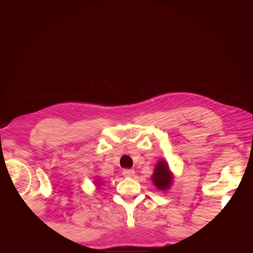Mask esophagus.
<instances>
[{
	"instance_id": "esophagus-1",
	"label": "esophagus",
	"mask_w": 253,
	"mask_h": 253,
	"mask_svg": "<svg viewBox=\"0 0 253 253\" xmlns=\"http://www.w3.org/2000/svg\"><path fill=\"white\" fill-rule=\"evenodd\" d=\"M134 174H135V171L132 169H125L122 171V175L126 176V177H132V176H134Z\"/></svg>"
}]
</instances>
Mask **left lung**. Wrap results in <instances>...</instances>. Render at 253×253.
Returning <instances> with one entry per match:
<instances>
[{"label": "left lung", "instance_id": "1", "mask_svg": "<svg viewBox=\"0 0 253 253\" xmlns=\"http://www.w3.org/2000/svg\"><path fill=\"white\" fill-rule=\"evenodd\" d=\"M152 177H153V182H154V185L158 189L160 190L169 189L173 177L165 160H160V162L157 164L154 174H153Z\"/></svg>", "mask_w": 253, "mask_h": 253}]
</instances>
